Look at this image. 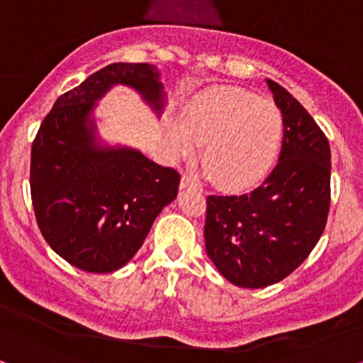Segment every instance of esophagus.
<instances>
[{
  "instance_id": "34e87169",
  "label": "esophagus",
  "mask_w": 363,
  "mask_h": 363,
  "mask_svg": "<svg viewBox=\"0 0 363 363\" xmlns=\"http://www.w3.org/2000/svg\"><path fill=\"white\" fill-rule=\"evenodd\" d=\"M181 189H197L196 181L191 176H182L181 179Z\"/></svg>"
}]
</instances>
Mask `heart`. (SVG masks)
Returning a JSON list of instances; mask_svg holds the SVG:
<instances>
[{"label": "heart", "mask_w": 363, "mask_h": 363, "mask_svg": "<svg viewBox=\"0 0 363 363\" xmlns=\"http://www.w3.org/2000/svg\"><path fill=\"white\" fill-rule=\"evenodd\" d=\"M282 111L242 88H214L197 96L182 125L167 128L177 159H192L202 144L206 176L227 191H245L267 176L284 141Z\"/></svg>", "instance_id": "obj_1"}]
</instances>
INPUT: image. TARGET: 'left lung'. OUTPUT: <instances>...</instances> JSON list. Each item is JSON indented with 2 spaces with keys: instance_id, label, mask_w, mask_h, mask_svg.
Listing matches in <instances>:
<instances>
[{
  "instance_id": "left-lung-1",
  "label": "left lung",
  "mask_w": 363,
  "mask_h": 363,
  "mask_svg": "<svg viewBox=\"0 0 363 363\" xmlns=\"http://www.w3.org/2000/svg\"><path fill=\"white\" fill-rule=\"evenodd\" d=\"M286 131L277 166L249 194L209 196L206 252L229 282L262 289L292 274L320 239L330 207V147L294 96L267 79Z\"/></svg>"
}]
</instances>
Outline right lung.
<instances>
[{"instance_id": "right-lung-1", "label": "right lung", "mask_w": 363, "mask_h": 363, "mask_svg": "<svg viewBox=\"0 0 363 363\" xmlns=\"http://www.w3.org/2000/svg\"><path fill=\"white\" fill-rule=\"evenodd\" d=\"M118 84L161 116L166 91L157 67L113 62L56 99L31 147V197L43 238L93 274L114 272L134 257L181 181L138 149L99 139L94 109Z\"/></svg>"}]
</instances>
